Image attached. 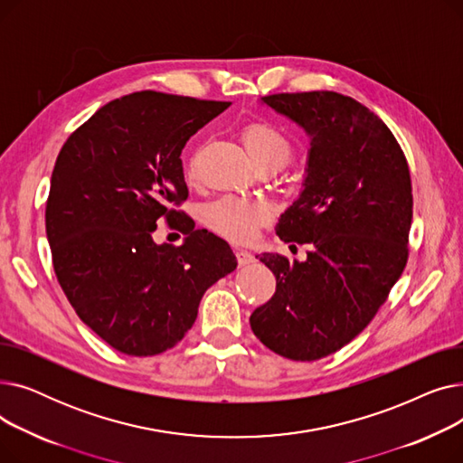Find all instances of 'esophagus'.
<instances>
[{"mask_svg":"<svg viewBox=\"0 0 463 463\" xmlns=\"http://www.w3.org/2000/svg\"><path fill=\"white\" fill-rule=\"evenodd\" d=\"M236 259H238L240 266H248V264L255 262V255L250 253V251H244V250H238L236 251Z\"/></svg>","mask_w":463,"mask_h":463,"instance_id":"34e87169","label":"esophagus"}]
</instances>
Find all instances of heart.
<instances>
[{
    "label": "heart",
    "mask_w": 463,
    "mask_h": 463,
    "mask_svg": "<svg viewBox=\"0 0 463 463\" xmlns=\"http://www.w3.org/2000/svg\"><path fill=\"white\" fill-rule=\"evenodd\" d=\"M241 138H244L246 152L253 163L269 159L283 165L293 154V144H290L288 137L269 121L250 124L241 133ZM269 215L270 210L264 203L236 197L217 199L204 210L206 223L213 231L238 241L253 238L255 229L266 222Z\"/></svg>",
    "instance_id": "heart-1"
}]
</instances>
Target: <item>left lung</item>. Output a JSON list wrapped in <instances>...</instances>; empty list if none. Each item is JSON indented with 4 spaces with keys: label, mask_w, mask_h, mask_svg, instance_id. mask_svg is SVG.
Here are the masks:
<instances>
[{
    "label": "left lung",
    "mask_w": 463,
    "mask_h": 463,
    "mask_svg": "<svg viewBox=\"0 0 463 463\" xmlns=\"http://www.w3.org/2000/svg\"><path fill=\"white\" fill-rule=\"evenodd\" d=\"M260 103L309 137L302 191L276 232L311 250L302 262L257 255L274 272L276 293L250 325L270 351L311 362L366 328L400 279L412 219L411 175L392 131L353 97L276 93Z\"/></svg>",
    "instance_id": "8db88e82"
}]
</instances>
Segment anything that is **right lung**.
<instances>
[{
	"mask_svg": "<svg viewBox=\"0 0 463 463\" xmlns=\"http://www.w3.org/2000/svg\"><path fill=\"white\" fill-rule=\"evenodd\" d=\"M231 103L137 91L72 133L56 159L46 238L77 315L119 353L154 356L197 319L206 288L236 269L223 238L173 210L187 199L185 142ZM161 218L186 238L156 245Z\"/></svg>",
	"mask_w": 463,
	"mask_h": 463,
	"instance_id": "1",
	"label": "right lung"
}]
</instances>
